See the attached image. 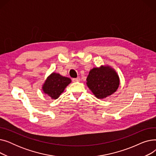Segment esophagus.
I'll list each match as a JSON object with an SVG mask.
<instances>
[{"label":"esophagus","mask_w":156,"mask_h":156,"mask_svg":"<svg viewBox=\"0 0 156 156\" xmlns=\"http://www.w3.org/2000/svg\"><path fill=\"white\" fill-rule=\"evenodd\" d=\"M72 80H73V82H78V81H80V78L79 77H78L76 78H73Z\"/></svg>","instance_id":"1"}]
</instances>
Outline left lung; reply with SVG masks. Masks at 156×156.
Instances as JSON below:
<instances>
[{
	"label": "left lung",
	"mask_w": 156,
	"mask_h": 156,
	"mask_svg": "<svg viewBox=\"0 0 156 156\" xmlns=\"http://www.w3.org/2000/svg\"><path fill=\"white\" fill-rule=\"evenodd\" d=\"M120 83L118 74L109 65L90 69L87 85L97 99H104L115 93Z\"/></svg>",
	"instance_id": "8db88e82"
}]
</instances>
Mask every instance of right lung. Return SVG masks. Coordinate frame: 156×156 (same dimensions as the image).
Returning <instances> with one entry per match:
<instances>
[{
  "label": "right lung",
  "instance_id": "add662e5",
  "mask_svg": "<svg viewBox=\"0 0 156 156\" xmlns=\"http://www.w3.org/2000/svg\"><path fill=\"white\" fill-rule=\"evenodd\" d=\"M71 82V80L70 78L53 72L45 80L42 87V91L52 99L55 100L58 99L64 91V89Z\"/></svg>",
  "mask_w": 156,
  "mask_h": 156
}]
</instances>
